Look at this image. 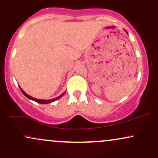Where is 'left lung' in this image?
Masks as SVG:
<instances>
[{
	"instance_id": "1",
	"label": "left lung",
	"mask_w": 158,
	"mask_h": 158,
	"mask_svg": "<svg viewBox=\"0 0 158 158\" xmlns=\"http://www.w3.org/2000/svg\"><path fill=\"white\" fill-rule=\"evenodd\" d=\"M127 33H128V32H127Z\"/></svg>"
}]
</instances>
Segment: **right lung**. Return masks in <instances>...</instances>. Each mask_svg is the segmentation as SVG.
Instances as JSON below:
<instances>
[{
  "label": "right lung",
  "mask_w": 158,
  "mask_h": 158,
  "mask_svg": "<svg viewBox=\"0 0 158 158\" xmlns=\"http://www.w3.org/2000/svg\"><path fill=\"white\" fill-rule=\"evenodd\" d=\"M20 89H21V92H22V93L23 94V95L26 96V97H27V98H28V99H31V100L35 101V102H38V103H40V104H48V103H50V102H54V101H56V100H57V99H60V98H61V97H62V96L64 95V94H65V92H64V93H63L62 94H61V95H60V96H59V97H57L54 98V99H35V98L30 97V95H28V94L25 93V92L23 91V90L22 89H21V88H20Z\"/></svg>",
  "instance_id": "obj_1"
}]
</instances>
